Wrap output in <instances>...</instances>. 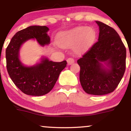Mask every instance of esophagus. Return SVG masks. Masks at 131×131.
<instances>
[{
	"instance_id": "esophagus-1",
	"label": "esophagus",
	"mask_w": 131,
	"mask_h": 131,
	"mask_svg": "<svg viewBox=\"0 0 131 131\" xmlns=\"http://www.w3.org/2000/svg\"><path fill=\"white\" fill-rule=\"evenodd\" d=\"M67 62L68 64L69 65H70V64H71L74 62V60L73 59V58H68L67 59Z\"/></svg>"
}]
</instances>
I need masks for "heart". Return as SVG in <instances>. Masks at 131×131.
<instances>
[{"mask_svg":"<svg viewBox=\"0 0 131 131\" xmlns=\"http://www.w3.org/2000/svg\"><path fill=\"white\" fill-rule=\"evenodd\" d=\"M95 36L94 31L91 28L80 26L69 31H64L60 34L59 43L61 47H70L78 43V52L85 50L89 47Z\"/></svg>","mask_w":131,"mask_h":131,"instance_id":"obj_1","label":"heart"}]
</instances>
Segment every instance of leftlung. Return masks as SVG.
<instances>
[{"label": "left lung", "mask_w": 131, "mask_h": 131, "mask_svg": "<svg viewBox=\"0 0 131 131\" xmlns=\"http://www.w3.org/2000/svg\"><path fill=\"white\" fill-rule=\"evenodd\" d=\"M96 23L100 31L98 41L77 62L80 66L79 80L84 91L89 94L102 95L115 91L123 78L126 49L113 28L98 21Z\"/></svg>", "instance_id": "1"}]
</instances>
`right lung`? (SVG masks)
<instances>
[{
    "label": "right lung",
    "mask_w": 131,
    "mask_h": 131,
    "mask_svg": "<svg viewBox=\"0 0 131 131\" xmlns=\"http://www.w3.org/2000/svg\"><path fill=\"white\" fill-rule=\"evenodd\" d=\"M46 26H31L21 30L13 36L6 49L7 69L13 83L24 94L41 96L50 92L56 83L61 71L67 66L64 60L53 62L42 58L40 63L25 67L19 59V51L26 40L34 39L41 46L50 43V37Z\"/></svg>",
    "instance_id": "right-lung-1"
}]
</instances>
